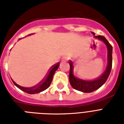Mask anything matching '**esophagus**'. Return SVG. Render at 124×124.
Listing matches in <instances>:
<instances>
[{"label":"esophagus","mask_w":124,"mask_h":124,"mask_svg":"<svg viewBox=\"0 0 124 124\" xmlns=\"http://www.w3.org/2000/svg\"><path fill=\"white\" fill-rule=\"evenodd\" d=\"M68 57H66V56H64V58H62V60H63V61H66V60H68Z\"/></svg>","instance_id":"1"}]
</instances>
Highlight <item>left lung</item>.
Returning a JSON list of instances; mask_svg holds the SVG:
<instances>
[{
    "instance_id": "1",
    "label": "left lung",
    "mask_w": 124,
    "mask_h": 124,
    "mask_svg": "<svg viewBox=\"0 0 124 124\" xmlns=\"http://www.w3.org/2000/svg\"><path fill=\"white\" fill-rule=\"evenodd\" d=\"M93 35L95 34L92 32ZM95 39H98L99 40H101L105 44L108 49V64L106 66L105 71L102 74V75L93 80H85L76 77L73 74V65L71 61H70V84L73 87V88L76 90L80 91L83 93H91L96 91L104 85L106 80H108L111 70L112 68V52H113V47L110 44L109 42L106 40V39L103 36H94Z\"/></svg>"
}]
</instances>
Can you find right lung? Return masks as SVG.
<instances>
[{"mask_svg": "<svg viewBox=\"0 0 124 124\" xmlns=\"http://www.w3.org/2000/svg\"><path fill=\"white\" fill-rule=\"evenodd\" d=\"M32 34H30L28 35H31ZM59 65H60V63L58 62L57 64H56L55 65L53 66L52 68H51V70H49V73H47V75L44 79L41 82L35 86L32 87H24L20 86V85H18L17 84H16L13 80V82L14 83V84L18 89H20V90L23 91L27 93L28 94H37V93H40L43 91L46 90V89H47L49 87L51 83L52 82L53 75H54L55 71L58 70Z\"/></svg>", "mask_w": 124, "mask_h": 124, "instance_id": "add662e5", "label": "right lung"}]
</instances>
